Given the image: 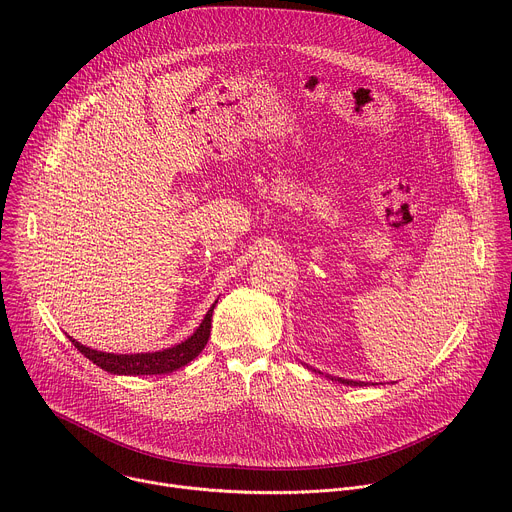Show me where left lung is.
<instances>
[{
	"label": "left lung",
	"mask_w": 512,
	"mask_h": 512,
	"mask_svg": "<svg viewBox=\"0 0 512 512\" xmlns=\"http://www.w3.org/2000/svg\"><path fill=\"white\" fill-rule=\"evenodd\" d=\"M334 381H338V383H342V385H350V387H362V385H367V383H360V381H350V379H334Z\"/></svg>",
	"instance_id": "8db88e82"
}]
</instances>
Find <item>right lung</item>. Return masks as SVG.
I'll return each instance as SVG.
<instances>
[{"label": "right lung", "mask_w": 512, "mask_h": 512, "mask_svg": "<svg viewBox=\"0 0 512 512\" xmlns=\"http://www.w3.org/2000/svg\"><path fill=\"white\" fill-rule=\"evenodd\" d=\"M216 302L212 304V308L206 312L202 324L196 328V332L184 340L182 344L162 350V352H145V354H109V352H99L93 350L89 346H83L81 342L72 340L75 348L85 354L89 360H93L97 367H101L107 373L113 375H166L172 373L184 364H188L190 360H194L202 348L206 346L208 338H210V322H212V310H214Z\"/></svg>", "instance_id": "1"}]
</instances>
